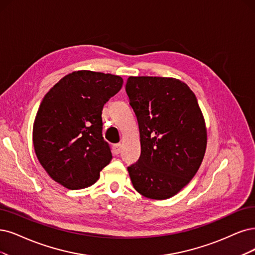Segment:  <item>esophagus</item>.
Masks as SVG:
<instances>
[{"instance_id":"esophagus-1","label":"esophagus","mask_w":255,"mask_h":255,"mask_svg":"<svg viewBox=\"0 0 255 255\" xmlns=\"http://www.w3.org/2000/svg\"><path fill=\"white\" fill-rule=\"evenodd\" d=\"M121 148H122L121 144H116L115 146H113V153H115L116 155L119 154L121 152Z\"/></svg>"}]
</instances>
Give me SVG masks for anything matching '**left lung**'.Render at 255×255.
Instances as JSON below:
<instances>
[{"label":"left lung","instance_id":"8db88e82","mask_svg":"<svg viewBox=\"0 0 255 255\" xmlns=\"http://www.w3.org/2000/svg\"><path fill=\"white\" fill-rule=\"evenodd\" d=\"M126 92L140 137V156L128 167L131 182L148 199H170L192 180L206 151L195 94L180 80L159 77H129Z\"/></svg>","mask_w":255,"mask_h":255}]
</instances>
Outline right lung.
I'll return each instance as SVG.
<instances>
[{
  "label": "right lung",
  "mask_w": 255,
  "mask_h": 255,
  "mask_svg": "<svg viewBox=\"0 0 255 255\" xmlns=\"http://www.w3.org/2000/svg\"><path fill=\"white\" fill-rule=\"evenodd\" d=\"M122 86L119 75L79 70L46 93L36 112L32 140L37 159L53 181L78 190L99 180L112 158L102 135V110Z\"/></svg>",
  "instance_id": "1"
}]
</instances>
